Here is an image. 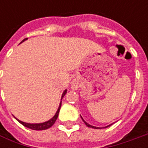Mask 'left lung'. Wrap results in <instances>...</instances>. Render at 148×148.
<instances>
[{"instance_id":"obj_1","label":"left lung","mask_w":148,"mask_h":148,"mask_svg":"<svg viewBox=\"0 0 148 148\" xmlns=\"http://www.w3.org/2000/svg\"><path fill=\"white\" fill-rule=\"evenodd\" d=\"M81 117H82V116H81ZM82 119L83 122L85 123V124H86V126H87V127H89V128H98V127H95V126H92V125H90V124H89V123H87L86 122V121H85V120H84V119H83V118H82ZM111 124H112V123H111ZM111 124H110V125H108V126H106V127H104V128H108V127H109V126H110Z\"/></svg>"}]
</instances>
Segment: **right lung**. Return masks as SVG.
<instances>
[{
    "instance_id": "right-lung-1",
    "label": "right lung",
    "mask_w": 148,
    "mask_h": 148,
    "mask_svg": "<svg viewBox=\"0 0 148 148\" xmlns=\"http://www.w3.org/2000/svg\"><path fill=\"white\" fill-rule=\"evenodd\" d=\"M26 39H28V38H25L22 42H24V41L26 40ZM22 42H21V43H22ZM66 90H65L63 91L62 95V98H61V102H60L59 107H58V110H57V112H56L55 115H54L51 119H49V120L46 121V122L40 123H28L22 122V121H20V120H19L18 119H16V118H15V119H16V120H18V121H19L22 125H24V126L26 127V128H30V129H33V130H45V129H48V128H49L50 127H52V126L53 125L54 123L56 122V120H57V119H58V117L60 108H61V105H62V98H63V96L66 95Z\"/></svg>"
}]
</instances>
